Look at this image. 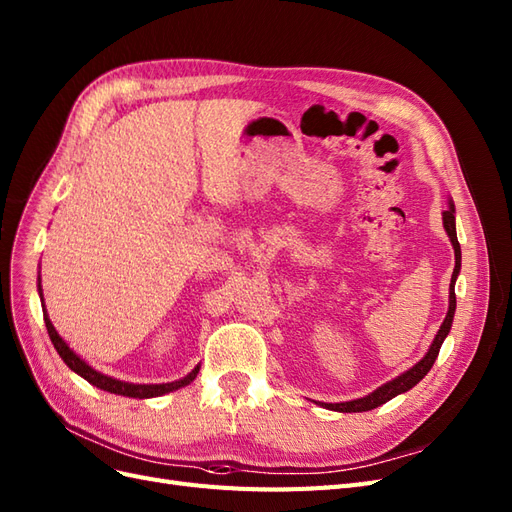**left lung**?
Masks as SVG:
<instances>
[{
  "instance_id": "left-lung-1",
  "label": "left lung",
  "mask_w": 512,
  "mask_h": 512,
  "mask_svg": "<svg viewBox=\"0 0 512 512\" xmlns=\"http://www.w3.org/2000/svg\"><path fill=\"white\" fill-rule=\"evenodd\" d=\"M443 226L445 231L451 239V245H453V252H455V269H453V275H451V286H449V311L445 315V322L440 324L436 337L428 349V354L421 358L413 368H409L407 373H402L400 377L392 379L383 383L381 387H377L375 392H370L368 396L364 398H356V400H349V402H317L322 404L324 409H330V411H339V413H362V411H370V409H377L381 407V404H385L387 400L396 398L398 394H404L409 392L411 387H415L421 379H424L430 368L434 364V360L438 358V351H440V345H443V341L447 339V334L451 330V324H453V315H455V279L457 275H460V269H462V250H460V241H457V233H455V207H453V201H449V209L443 211Z\"/></svg>"
}]
</instances>
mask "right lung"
I'll return each instance as SVG.
<instances>
[{
  "label": "right lung",
  "instance_id": "obj_1",
  "mask_svg": "<svg viewBox=\"0 0 512 512\" xmlns=\"http://www.w3.org/2000/svg\"><path fill=\"white\" fill-rule=\"evenodd\" d=\"M38 290H40V296H42V286L38 281ZM42 309H44V296H42ZM44 322H46V330H48V337L52 341V345H55L57 354L61 356V360L74 370V373H78L82 379H86L91 385L99 387V390L103 392H110V394H118V396H129V398H156V396H163V394H169L173 390H180V387L188 385L190 381H195L197 373H199V366L192 370V373H188L184 379L180 381H171V383H129V381H120V379H114V377H108L99 373V370H95L93 366H88L78 354H74V349H69V345L59 337V332L55 330V326H52L50 317L44 309Z\"/></svg>",
  "mask_w": 512,
  "mask_h": 512
}]
</instances>
